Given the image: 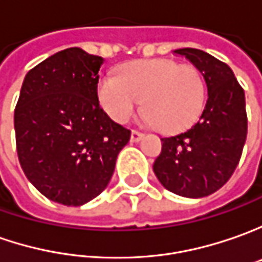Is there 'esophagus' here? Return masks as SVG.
<instances>
[{
  "label": "esophagus",
  "mask_w": 262,
  "mask_h": 262,
  "mask_svg": "<svg viewBox=\"0 0 262 262\" xmlns=\"http://www.w3.org/2000/svg\"><path fill=\"white\" fill-rule=\"evenodd\" d=\"M145 135L142 133V132H138V130H132V135H130V140L132 142H139L142 138H143Z\"/></svg>",
  "instance_id": "esophagus-1"
}]
</instances>
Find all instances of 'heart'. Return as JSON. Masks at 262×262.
I'll use <instances>...</instances> for the list:
<instances>
[{
	"label": "heart",
	"instance_id": "1",
	"mask_svg": "<svg viewBox=\"0 0 262 262\" xmlns=\"http://www.w3.org/2000/svg\"><path fill=\"white\" fill-rule=\"evenodd\" d=\"M143 100V119L168 132L183 130L200 116L206 85L200 71L174 60H139L120 69L119 78L105 77L98 85V101L114 122L126 123Z\"/></svg>",
	"mask_w": 262,
	"mask_h": 262
}]
</instances>
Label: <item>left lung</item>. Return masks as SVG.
<instances>
[{"instance_id": "8db88e82", "label": "left lung", "mask_w": 262, "mask_h": 262, "mask_svg": "<svg viewBox=\"0 0 262 262\" xmlns=\"http://www.w3.org/2000/svg\"><path fill=\"white\" fill-rule=\"evenodd\" d=\"M203 75L207 101L199 120L187 130L162 138L154 162L159 183L171 193L200 199L228 183L247 139L245 93L232 69L203 50H174Z\"/></svg>"}]
</instances>
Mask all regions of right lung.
<instances>
[{"label":"right lung","instance_id":"obj_1","mask_svg":"<svg viewBox=\"0 0 262 262\" xmlns=\"http://www.w3.org/2000/svg\"><path fill=\"white\" fill-rule=\"evenodd\" d=\"M101 56L60 50L27 72L14 112L18 161L45 197L82 206L108 185L130 130L98 104Z\"/></svg>","mask_w":262,"mask_h":262}]
</instances>
